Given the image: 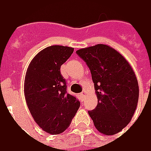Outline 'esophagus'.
<instances>
[{
    "instance_id": "1",
    "label": "esophagus",
    "mask_w": 151,
    "mask_h": 151,
    "mask_svg": "<svg viewBox=\"0 0 151 151\" xmlns=\"http://www.w3.org/2000/svg\"><path fill=\"white\" fill-rule=\"evenodd\" d=\"M81 101H83L84 100V98H85V96H86V91H83L81 93Z\"/></svg>"
}]
</instances>
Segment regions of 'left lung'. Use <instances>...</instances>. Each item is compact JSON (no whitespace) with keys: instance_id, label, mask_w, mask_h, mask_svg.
I'll return each instance as SVG.
<instances>
[{"instance_id":"1","label":"left lung","mask_w":151,"mask_h":151,"mask_svg":"<svg viewBox=\"0 0 151 151\" xmlns=\"http://www.w3.org/2000/svg\"><path fill=\"white\" fill-rule=\"evenodd\" d=\"M91 73L98 104L88 113L98 131L115 134L128 125L134 115L139 86L133 69L116 50L98 44L78 50Z\"/></svg>"}]
</instances>
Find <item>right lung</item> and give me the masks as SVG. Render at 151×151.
Listing matches in <instances>:
<instances>
[{
  "instance_id": "1",
  "label": "right lung",
  "mask_w": 151,
  "mask_h": 151,
  "mask_svg": "<svg viewBox=\"0 0 151 151\" xmlns=\"http://www.w3.org/2000/svg\"><path fill=\"white\" fill-rule=\"evenodd\" d=\"M73 51L68 46H48L32 59L26 70L24 93L28 109L37 125L49 134L66 130L81 106L67 94L60 70Z\"/></svg>"
}]
</instances>
